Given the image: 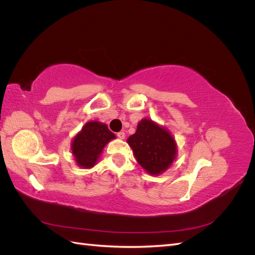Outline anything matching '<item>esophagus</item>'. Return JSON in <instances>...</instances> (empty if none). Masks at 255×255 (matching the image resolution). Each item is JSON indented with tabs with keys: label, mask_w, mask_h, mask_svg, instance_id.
I'll return each mask as SVG.
<instances>
[{
	"label": "esophagus",
	"mask_w": 255,
	"mask_h": 255,
	"mask_svg": "<svg viewBox=\"0 0 255 255\" xmlns=\"http://www.w3.org/2000/svg\"><path fill=\"white\" fill-rule=\"evenodd\" d=\"M117 136H118V138H120V139H125L126 133L125 132H119V133H117Z\"/></svg>",
	"instance_id": "1"
}]
</instances>
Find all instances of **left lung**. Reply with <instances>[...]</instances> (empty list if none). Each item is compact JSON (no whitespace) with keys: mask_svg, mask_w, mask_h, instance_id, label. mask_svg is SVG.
Wrapping results in <instances>:
<instances>
[{"mask_svg":"<svg viewBox=\"0 0 255 255\" xmlns=\"http://www.w3.org/2000/svg\"><path fill=\"white\" fill-rule=\"evenodd\" d=\"M134 155L144 170L158 175L171 166L176 157V143L168 130L150 119H142L135 134L128 138Z\"/></svg>","mask_w":255,"mask_h":255,"instance_id":"1","label":"left lung"}]
</instances>
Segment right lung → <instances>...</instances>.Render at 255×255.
Instances as JSON below:
<instances>
[{
	"instance_id": "add662e5",
	"label": "right lung",
	"mask_w": 255,
	"mask_h": 255,
	"mask_svg": "<svg viewBox=\"0 0 255 255\" xmlns=\"http://www.w3.org/2000/svg\"><path fill=\"white\" fill-rule=\"evenodd\" d=\"M116 136L106 125L99 121H89L75 135L71 144L76 164L82 168H91L96 165L106 143Z\"/></svg>"
}]
</instances>
